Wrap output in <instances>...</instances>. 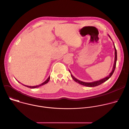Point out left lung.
Returning <instances> with one entry per match:
<instances>
[{"label":"left lung","instance_id":"8db88e82","mask_svg":"<svg viewBox=\"0 0 129 129\" xmlns=\"http://www.w3.org/2000/svg\"><path fill=\"white\" fill-rule=\"evenodd\" d=\"M108 36H109V37H110V38L112 40L111 37H110V36L109 35H108ZM113 43L114 47V49H115V59H114V64H113V66L112 70V71L111 72H110V73L109 75L108 76H107V77H106L105 78H103V79H101L100 80H99V81H96L92 82H84L81 81L80 80H79L78 79H76L74 76H73V75L71 74L70 71L69 70V71L70 73L71 77H72L73 80H74L75 82H76L77 83H79V84H81L82 85H83V86H87V87H95V86H99V85L102 84V83L105 82L106 81H107L113 75V72H114V71L115 70V67H116V61H117V51H116V48L115 47L114 43L113 42Z\"/></svg>","mask_w":129,"mask_h":129}]
</instances>
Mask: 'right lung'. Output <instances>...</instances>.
Returning a JSON list of instances; mask_svg holds the SVG:
<instances>
[{
	"label": "right lung",
	"mask_w": 129,
	"mask_h": 129,
	"mask_svg": "<svg viewBox=\"0 0 129 129\" xmlns=\"http://www.w3.org/2000/svg\"><path fill=\"white\" fill-rule=\"evenodd\" d=\"M49 79H50V76H49V77L47 78V79L45 81V82H44L43 83H42L41 84H40V85H37V86H27V85H23V84H22L23 86H25V87H28V88H38V87H39L40 86H42V85H45V84H46V83H47L48 82V81H49ZM19 83H20L19 82H18Z\"/></svg>",
	"instance_id": "1"
}]
</instances>
